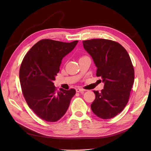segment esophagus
Segmentation results:
<instances>
[{
	"label": "esophagus",
	"mask_w": 151,
	"mask_h": 151,
	"mask_svg": "<svg viewBox=\"0 0 151 151\" xmlns=\"http://www.w3.org/2000/svg\"><path fill=\"white\" fill-rule=\"evenodd\" d=\"M76 91L77 92H84L85 91V90H84L83 89H81V88H77L76 89Z\"/></svg>",
	"instance_id": "esophagus-1"
}]
</instances>
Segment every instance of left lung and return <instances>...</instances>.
Here are the masks:
<instances>
[{
  "instance_id": "obj_1",
  "label": "left lung",
  "mask_w": 151,
  "mask_h": 151,
  "mask_svg": "<svg viewBox=\"0 0 151 151\" xmlns=\"http://www.w3.org/2000/svg\"><path fill=\"white\" fill-rule=\"evenodd\" d=\"M101 76L104 88L93 91L96 99L91 104L92 112L108 119L120 113L127 104L134 83V68L129 55L119 43L106 39L83 41Z\"/></svg>"
}]
</instances>
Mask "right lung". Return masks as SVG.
Masks as SVG:
<instances>
[{
  "instance_id": "1",
  "label": "right lung",
  "mask_w": 151,
  "mask_h": 151,
  "mask_svg": "<svg viewBox=\"0 0 151 151\" xmlns=\"http://www.w3.org/2000/svg\"><path fill=\"white\" fill-rule=\"evenodd\" d=\"M78 41L65 43L44 39L35 44L24 58L19 70L23 96L29 108L42 119L54 122L67 111L74 89L57 91L53 81L62 60Z\"/></svg>"
}]
</instances>
